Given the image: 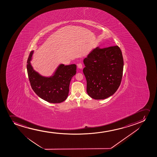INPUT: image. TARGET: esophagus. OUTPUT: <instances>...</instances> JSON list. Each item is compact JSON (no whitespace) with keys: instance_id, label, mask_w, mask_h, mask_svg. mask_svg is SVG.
<instances>
[{"instance_id":"esophagus-1","label":"esophagus","mask_w":157,"mask_h":157,"mask_svg":"<svg viewBox=\"0 0 157 157\" xmlns=\"http://www.w3.org/2000/svg\"><path fill=\"white\" fill-rule=\"evenodd\" d=\"M77 67L79 69H82V63H79L77 64Z\"/></svg>"}]
</instances>
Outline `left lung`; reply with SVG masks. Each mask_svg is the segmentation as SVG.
Returning a JSON list of instances; mask_svg holds the SVG:
<instances>
[{
    "instance_id": "8db88e82",
    "label": "left lung",
    "mask_w": 157,
    "mask_h": 157,
    "mask_svg": "<svg viewBox=\"0 0 157 157\" xmlns=\"http://www.w3.org/2000/svg\"><path fill=\"white\" fill-rule=\"evenodd\" d=\"M83 73L87 81V93L95 100L108 98L120 85L123 58L117 45L93 50L84 59Z\"/></svg>"
}]
</instances>
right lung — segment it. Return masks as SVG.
Wrapping results in <instances>:
<instances>
[{"label":"right lung","instance_id":"add662e5","mask_svg":"<svg viewBox=\"0 0 157 157\" xmlns=\"http://www.w3.org/2000/svg\"><path fill=\"white\" fill-rule=\"evenodd\" d=\"M34 51L30 52L27 62L28 78L33 90L40 98L50 103L65 101L68 96L72 78L76 73L75 64H60L54 75L46 77L35 71L30 64Z\"/></svg>","mask_w":157,"mask_h":157}]
</instances>
